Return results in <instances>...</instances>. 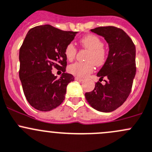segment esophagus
<instances>
[{"instance_id": "esophagus-1", "label": "esophagus", "mask_w": 152, "mask_h": 152, "mask_svg": "<svg viewBox=\"0 0 152 152\" xmlns=\"http://www.w3.org/2000/svg\"><path fill=\"white\" fill-rule=\"evenodd\" d=\"M75 80L79 81V82H82V81H83V79H82V78L80 77H75Z\"/></svg>"}]
</instances>
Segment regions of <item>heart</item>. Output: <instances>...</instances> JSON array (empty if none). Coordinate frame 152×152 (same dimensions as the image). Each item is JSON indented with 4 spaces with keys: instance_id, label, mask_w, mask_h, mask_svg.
<instances>
[{
    "instance_id": "heart-1",
    "label": "heart",
    "mask_w": 152,
    "mask_h": 152,
    "mask_svg": "<svg viewBox=\"0 0 152 152\" xmlns=\"http://www.w3.org/2000/svg\"><path fill=\"white\" fill-rule=\"evenodd\" d=\"M82 46L89 50L86 56L87 62H76L68 66V71L78 77H85L94 70V65L102 66L107 58V52L104 48V42L97 36L88 35L80 40ZM76 47L73 43L67 45L65 49V55L68 60L71 61L76 54Z\"/></svg>"
}]
</instances>
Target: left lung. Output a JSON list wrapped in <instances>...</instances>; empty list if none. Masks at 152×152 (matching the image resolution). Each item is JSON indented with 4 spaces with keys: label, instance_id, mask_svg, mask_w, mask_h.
Returning <instances> with one entry per match:
<instances>
[{
    "label": "left lung",
    "instance_id": "8db88e82",
    "mask_svg": "<svg viewBox=\"0 0 152 152\" xmlns=\"http://www.w3.org/2000/svg\"><path fill=\"white\" fill-rule=\"evenodd\" d=\"M92 32L103 37L109 45L105 63L97 76L106 78L105 85L98 82L93 91L85 93L93 108L110 113L121 107L129 96L136 73L135 46L122 29L114 26L98 27Z\"/></svg>",
    "mask_w": 152,
    "mask_h": 152
}]
</instances>
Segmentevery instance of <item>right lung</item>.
<instances>
[{
	"instance_id": "1",
	"label": "right lung",
	"mask_w": 152,
	"mask_h": 152,
	"mask_svg": "<svg viewBox=\"0 0 152 152\" xmlns=\"http://www.w3.org/2000/svg\"><path fill=\"white\" fill-rule=\"evenodd\" d=\"M77 31H66L50 25L30 29L20 48V79L27 101L39 111L53 110L65 99L67 86L74 80L65 73V49ZM52 67L64 73L59 79L52 73Z\"/></svg>"
}]
</instances>
